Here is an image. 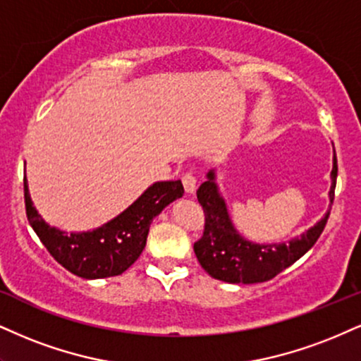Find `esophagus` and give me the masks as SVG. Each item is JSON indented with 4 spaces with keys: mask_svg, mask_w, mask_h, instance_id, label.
<instances>
[{
    "mask_svg": "<svg viewBox=\"0 0 361 361\" xmlns=\"http://www.w3.org/2000/svg\"><path fill=\"white\" fill-rule=\"evenodd\" d=\"M181 181H183V186H185V192L186 193H193L195 188H197V178H195L193 173H185L183 176H181Z\"/></svg>",
    "mask_w": 361,
    "mask_h": 361,
    "instance_id": "34e87169",
    "label": "esophagus"
}]
</instances>
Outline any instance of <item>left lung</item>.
I'll return each mask as SVG.
<instances>
[{"mask_svg": "<svg viewBox=\"0 0 361 361\" xmlns=\"http://www.w3.org/2000/svg\"><path fill=\"white\" fill-rule=\"evenodd\" d=\"M338 164L334 156L331 171V190L329 200H334L336 188ZM198 203L203 208L205 225L203 233L193 244L195 255L212 277L230 284H255V282L271 281L281 274L290 264L301 259L323 233L329 219V212L314 227L302 233L301 238H294L289 244L257 245L247 242L237 233L230 224L227 207L216 192L214 173H208V181L200 185L197 190Z\"/></svg>", "mask_w": 361, "mask_h": 361, "instance_id": "obj_1", "label": "left lung"}]
</instances>
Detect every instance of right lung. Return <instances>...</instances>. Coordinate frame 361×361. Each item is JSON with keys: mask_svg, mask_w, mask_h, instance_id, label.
Returning a JSON list of instances; mask_svg holds the SVG:
<instances>
[{"mask_svg": "<svg viewBox=\"0 0 361 361\" xmlns=\"http://www.w3.org/2000/svg\"><path fill=\"white\" fill-rule=\"evenodd\" d=\"M23 186L25 208L35 233L60 266L84 279L119 276L131 267L145 249L154 216L185 193L180 180L159 181L101 228L87 233H65L49 227L37 214L28 195L27 176L23 178Z\"/></svg>", "mask_w": 361, "mask_h": 361, "instance_id": "obj_1", "label": "right lung"}]
</instances>
